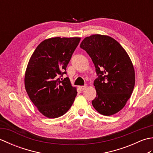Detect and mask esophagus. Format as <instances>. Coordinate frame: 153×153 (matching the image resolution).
I'll return each instance as SVG.
<instances>
[{
	"mask_svg": "<svg viewBox=\"0 0 153 153\" xmlns=\"http://www.w3.org/2000/svg\"><path fill=\"white\" fill-rule=\"evenodd\" d=\"M87 88V85H84V86H80L79 87V89L82 90V91H84L85 89Z\"/></svg>",
	"mask_w": 153,
	"mask_h": 153,
	"instance_id": "34e87169",
	"label": "esophagus"
}]
</instances>
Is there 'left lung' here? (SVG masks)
Instances as JSON below:
<instances>
[{"mask_svg":"<svg viewBox=\"0 0 153 153\" xmlns=\"http://www.w3.org/2000/svg\"><path fill=\"white\" fill-rule=\"evenodd\" d=\"M92 59L98 77L92 105L99 113L111 116L125 106L135 86V70L130 58L114 39L93 35L80 44Z\"/></svg>","mask_w":153,"mask_h":153,"instance_id":"1","label":"left lung"}]
</instances>
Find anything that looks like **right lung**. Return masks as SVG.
I'll return each mask as SVG.
<instances>
[{"mask_svg": "<svg viewBox=\"0 0 153 153\" xmlns=\"http://www.w3.org/2000/svg\"><path fill=\"white\" fill-rule=\"evenodd\" d=\"M79 37H53L38 45L25 74V88L39 111L48 118L64 115L77 95L66 74V67L78 45Z\"/></svg>", "mask_w": 153, "mask_h": 153, "instance_id": "right-lung-1", "label": "right lung"}]
</instances>
